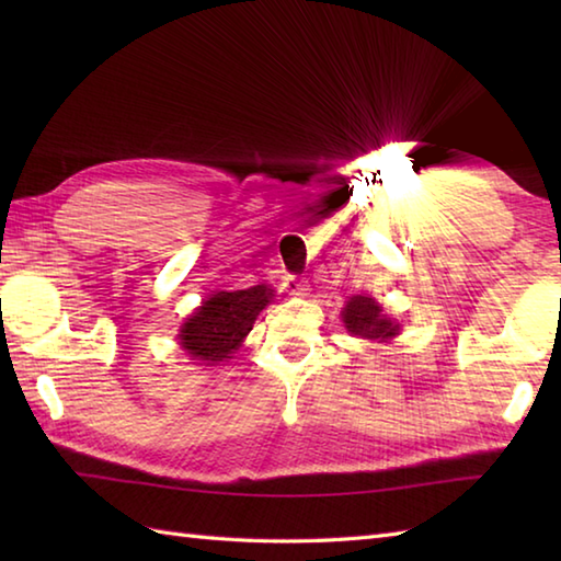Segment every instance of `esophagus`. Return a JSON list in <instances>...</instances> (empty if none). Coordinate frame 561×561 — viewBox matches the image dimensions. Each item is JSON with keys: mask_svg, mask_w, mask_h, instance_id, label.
Segmentation results:
<instances>
[{"mask_svg": "<svg viewBox=\"0 0 561 561\" xmlns=\"http://www.w3.org/2000/svg\"><path fill=\"white\" fill-rule=\"evenodd\" d=\"M284 289H287L291 296H306L308 291H311L308 289V282L296 277V274H287V277H284Z\"/></svg>", "mask_w": 561, "mask_h": 561, "instance_id": "esophagus-1", "label": "esophagus"}]
</instances>
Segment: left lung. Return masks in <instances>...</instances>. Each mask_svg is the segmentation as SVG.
<instances>
[{
  "label": "left lung",
  "instance_id": "8db88e82",
  "mask_svg": "<svg viewBox=\"0 0 561 561\" xmlns=\"http://www.w3.org/2000/svg\"><path fill=\"white\" fill-rule=\"evenodd\" d=\"M344 328H347L352 335L368 337V340H386L398 335V325L380 316V306L368 299V296H352L342 311Z\"/></svg>",
  "mask_w": 561,
  "mask_h": 561
}]
</instances>
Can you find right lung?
I'll list each match as a JSON object with an SVG mask.
<instances>
[{
  "mask_svg": "<svg viewBox=\"0 0 561 561\" xmlns=\"http://www.w3.org/2000/svg\"><path fill=\"white\" fill-rule=\"evenodd\" d=\"M272 299V289L250 287L241 291H219L202 304L185 320L181 344L197 362H224L241 347L243 337L253 330L255 318Z\"/></svg>",
  "mask_w": 561,
  "mask_h": 561,
  "instance_id": "1",
  "label": "right lung"
}]
</instances>
